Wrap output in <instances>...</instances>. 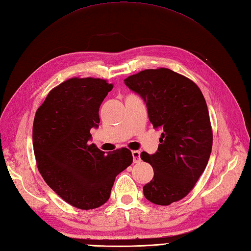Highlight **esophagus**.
<instances>
[{
	"label": "esophagus",
	"mask_w": 251,
	"mask_h": 251,
	"mask_svg": "<svg viewBox=\"0 0 251 251\" xmlns=\"http://www.w3.org/2000/svg\"><path fill=\"white\" fill-rule=\"evenodd\" d=\"M132 157H133V162H134V163L140 162L141 152L137 151V150H134V151H132Z\"/></svg>",
	"instance_id": "34e87169"
}]
</instances>
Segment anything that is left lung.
I'll return each mask as SVG.
<instances>
[{"mask_svg": "<svg viewBox=\"0 0 251 251\" xmlns=\"http://www.w3.org/2000/svg\"><path fill=\"white\" fill-rule=\"evenodd\" d=\"M125 83L146 103L154 129L162 131L157 151L141 153L154 172L143 187L144 196L158 205L179 201L202 175L213 146L203 94L193 81L169 69L145 70Z\"/></svg>", "mask_w": 251, "mask_h": 251, "instance_id": "left-lung-1", "label": "left lung"}]
</instances>
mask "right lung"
Here are the masks:
<instances>
[{
	"instance_id": "right-lung-1",
	"label": "right lung",
	"mask_w": 251,
	"mask_h": 251,
	"mask_svg": "<svg viewBox=\"0 0 251 251\" xmlns=\"http://www.w3.org/2000/svg\"><path fill=\"white\" fill-rule=\"evenodd\" d=\"M113 85L71 78L49 92L33 122V147L44 180L65 202L93 209L107 202L116 176L131 165L129 149L108 154L89 145L100 124L99 108Z\"/></svg>"
}]
</instances>
